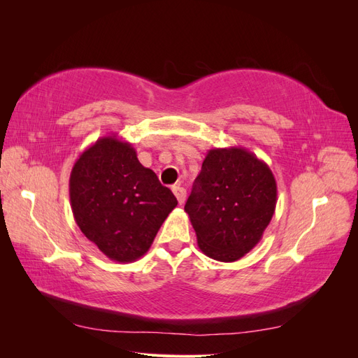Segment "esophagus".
<instances>
[{
  "instance_id": "obj_1",
  "label": "esophagus",
  "mask_w": 358,
  "mask_h": 358,
  "mask_svg": "<svg viewBox=\"0 0 358 358\" xmlns=\"http://www.w3.org/2000/svg\"><path fill=\"white\" fill-rule=\"evenodd\" d=\"M173 192H175V196H176L180 206L185 203V199H187V189L185 188L180 187V185H176V187H173Z\"/></svg>"
}]
</instances>
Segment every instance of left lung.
Instances as JSON below:
<instances>
[{"label":"left lung","mask_w":358,"mask_h":358,"mask_svg":"<svg viewBox=\"0 0 358 358\" xmlns=\"http://www.w3.org/2000/svg\"><path fill=\"white\" fill-rule=\"evenodd\" d=\"M276 180L245 148H215L206 155L185 212L204 255L241 259L262 241L276 209Z\"/></svg>","instance_id":"1"}]
</instances>
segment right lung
I'll return each instance as SVG.
<instances>
[{"label": "right lung", "mask_w": 358, "mask_h": 358, "mask_svg": "<svg viewBox=\"0 0 358 358\" xmlns=\"http://www.w3.org/2000/svg\"><path fill=\"white\" fill-rule=\"evenodd\" d=\"M69 187L80 231L117 263L143 257L178 206L155 173L140 164L131 143L115 134L83 150L71 169Z\"/></svg>", "instance_id": "1"}]
</instances>
